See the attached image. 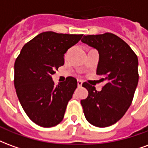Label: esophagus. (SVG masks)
<instances>
[{
	"mask_svg": "<svg viewBox=\"0 0 148 148\" xmlns=\"http://www.w3.org/2000/svg\"><path fill=\"white\" fill-rule=\"evenodd\" d=\"M82 85V81L81 80H77V86L81 87Z\"/></svg>",
	"mask_w": 148,
	"mask_h": 148,
	"instance_id": "obj_1",
	"label": "esophagus"
}]
</instances>
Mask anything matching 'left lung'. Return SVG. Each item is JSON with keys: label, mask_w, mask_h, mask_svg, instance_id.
<instances>
[{"label": "left lung", "mask_w": 148, "mask_h": 148, "mask_svg": "<svg viewBox=\"0 0 148 148\" xmlns=\"http://www.w3.org/2000/svg\"><path fill=\"white\" fill-rule=\"evenodd\" d=\"M82 42L98 51L97 74L106 84L97 91L84 82L89 94L81 105L89 123L109 127L123 117L133 100L139 81L138 58L127 43L112 33L84 36Z\"/></svg>", "instance_id": "obj_1"}]
</instances>
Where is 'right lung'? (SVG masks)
I'll list each match as a JSON object with an SVG mask.
<instances>
[{"instance_id": "1", "label": "right lung", "mask_w": 148, "mask_h": 148, "mask_svg": "<svg viewBox=\"0 0 148 148\" xmlns=\"http://www.w3.org/2000/svg\"><path fill=\"white\" fill-rule=\"evenodd\" d=\"M83 35L45 32L27 42L15 61L14 86L27 116L41 127L58 124L77 86L67 77L55 86L52 75L64 64V54Z\"/></svg>"}]
</instances>
